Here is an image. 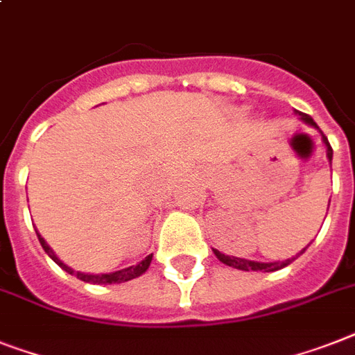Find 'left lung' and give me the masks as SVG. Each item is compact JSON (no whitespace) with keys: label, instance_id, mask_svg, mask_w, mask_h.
I'll use <instances>...</instances> for the list:
<instances>
[{"label":"left lung","instance_id":"left-lung-1","mask_svg":"<svg viewBox=\"0 0 355 355\" xmlns=\"http://www.w3.org/2000/svg\"><path fill=\"white\" fill-rule=\"evenodd\" d=\"M295 114H299L301 116V120L304 123H308V125H312V128L319 129L318 123L313 122L312 116H308V114H304V112L301 111H295ZM322 142H324V146H327V157L328 160L332 162V148H330V144H328V138L322 135ZM306 250V248H304ZM304 250H302L301 253H304ZM213 253L217 255V259L220 262H224L226 266H232V268H237V270H244V272H277V270H281V268L288 266L290 262H293L295 259L301 255V253H297L295 257L292 259H286V261H277V262H257V261H248V259H239V257H233V255H224V253H220L218 250H213Z\"/></svg>","mask_w":355,"mask_h":355}]
</instances>
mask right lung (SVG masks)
<instances>
[{
    "label": "right lung",
    "mask_w": 355,
    "mask_h": 355,
    "mask_svg": "<svg viewBox=\"0 0 355 355\" xmlns=\"http://www.w3.org/2000/svg\"><path fill=\"white\" fill-rule=\"evenodd\" d=\"M37 233V232H36ZM37 239H40V244H42V248L45 250V253H47L49 257L53 259L54 262H56L58 266L62 268V270H65L67 273H71V275H76L80 281L83 282H91V284H114V282H125V281H131V279H137L140 277L142 273H146V270L149 268V264H151V259H153V253L151 255H148V257L144 259V261H140L138 264H135V266H129V268H123V270H118V272H111V273H100V275H93V273H82V272H74L73 268H69L67 264H63L60 259L56 257V253L51 250V246H49L47 243H45V239L37 233Z\"/></svg>",
    "instance_id": "1"
}]
</instances>
